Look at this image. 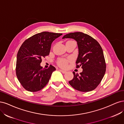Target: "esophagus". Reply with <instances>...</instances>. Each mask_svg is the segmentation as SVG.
Here are the masks:
<instances>
[{
    "mask_svg": "<svg viewBox=\"0 0 124 124\" xmlns=\"http://www.w3.org/2000/svg\"><path fill=\"white\" fill-rule=\"evenodd\" d=\"M59 70L62 73H63V74H65V73H66V71H65V70Z\"/></svg>",
    "mask_w": 124,
    "mask_h": 124,
    "instance_id": "34e87169",
    "label": "esophagus"
}]
</instances>
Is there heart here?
I'll return each mask as SVG.
<instances>
[{"instance_id": "obj_1", "label": "heart", "mask_w": 124, "mask_h": 124, "mask_svg": "<svg viewBox=\"0 0 124 124\" xmlns=\"http://www.w3.org/2000/svg\"><path fill=\"white\" fill-rule=\"evenodd\" d=\"M70 61H71V59L66 60L65 59H59L58 60L57 64L60 67L65 69L67 66L68 63Z\"/></svg>"}]
</instances>
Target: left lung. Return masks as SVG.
<instances>
[{"label":"left lung","instance_id":"8db88e82","mask_svg":"<svg viewBox=\"0 0 124 124\" xmlns=\"http://www.w3.org/2000/svg\"><path fill=\"white\" fill-rule=\"evenodd\" d=\"M73 39L77 42L79 54L77 68L81 67L82 71L74 74L69 82L79 91L87 92L94 90L101 83L105 74L106 65L103 50L98 42L91 36L80 32L70 33L62 39Z\"/></svg>","mask_w":124,"mask_h":124}]
</instances>
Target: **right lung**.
Listing matches in <instances>:
<instances>
[{"instance_id": "1", "label": "right lung", "mask_w": 124, "mask_h": 124, "mask_svg": "<svg viewBox=\"0 0 124 124\" xmlns=\"http://www.w3.org/2000/svg\"><path fill=\"white\" fill-rule=\"evenodd\" d=\"M62 33L42 32L28 39L23 43L17 54L16 74L23 88L29 92L42 90L48 82L55 68L41 66L42 58L49 55L51 45Z\"/></svg>"}]
</instances>
